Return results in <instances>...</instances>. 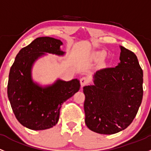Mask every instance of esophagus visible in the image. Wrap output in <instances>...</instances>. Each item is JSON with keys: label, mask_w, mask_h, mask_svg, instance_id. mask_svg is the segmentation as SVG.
<instances>
[{"label": "esophagus", "mask_w": 151, "mask_h": 151, "mask_svg": "<svg viewBox=\"0 0 151 151\" xmlns=\"http://www.w3.org/2000/svg\"><path fill=\"white\" fill-rule=\"evenodd\" d=\"M89 82H90V80H89V79L87 78V77H82V78H81V80H80L81 86L84 87L85 85H88V84L89 83Z\"/></svg>", "instance_id": "obj_1"}]
</instances>
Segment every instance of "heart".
<instances>
[{
    "mask_svg": "<svg viewBox=\"0 0 151 151\" xmlns=\"http://www.w3.org/2000/svg\"><path fill=\"white\" fill-rule=\"evenodd\" d=\"M106 55V53L104 51H101V52H98L95 54V57L97 58V59H102L104 58Z\"/></svg>",
    "mask_w": 151,
    "mask_h": 151,
    "instance_id": "heart-1",
    "label": "heart"
}]
</instances>
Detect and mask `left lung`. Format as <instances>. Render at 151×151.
<instances>
[{
	"mask_svg": "<svg viewBox=\"0 0 151 151\" xmlns=\"http://www.w3.org/2000/svg\"><path fill=\"white\" fill-rule=\"evenodd\" d=\"M116 67L97 71L94 85L83 88L85 124L92 131L112 134L126 129L136 116L143 96V73L133 52L120 46Z\"/></svg>",
	"mask_w": 151,
	"mask_h": 151,
	"instance_id": "left-lung-1",
	"label": "left lung"
}]
</instances>
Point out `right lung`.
Listing matches in <instances>:
<instances>
[{"label":"right lung","mask_w":151,"mask_h":151,"mask_svg":"<svg viewBox=\"0 0 151 151\" xmlns=\"http://www.w3.org/2000/svg\"><path fill=\"white\" fill-rule=\"evenodd\" d=\"M63 42L50 37H37L23 47L11 67L7 93L11 106L19 122L32 130L53 127L59 119L63 102L80 88V80H57L53 85L40 86L32 79V68L45 53L63 55Z\"/></svg>","instance_id":"add662e5"}]
</instances>
